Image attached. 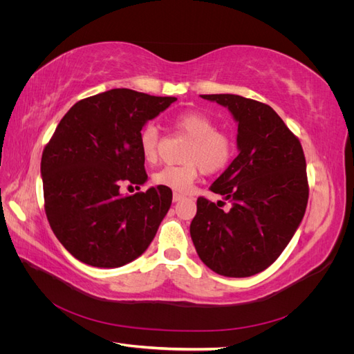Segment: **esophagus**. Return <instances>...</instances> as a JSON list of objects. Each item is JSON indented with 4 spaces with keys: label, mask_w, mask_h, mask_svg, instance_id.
<instances>
[{
    "label": "esophagus",
    "mask_w": 354,
    "mask_h": 354,
    "mask_svg": "<svg viewBox=\"0 0 354 354\" xmlns=\"http://www.w3.org/2000/svg\"><path fill=\"white\" fill-rule=\"evenodd\" d=\"M185 199V195H181V194H174L173 195V201L174 202H180V201H183Z\"/></svg>",
    "instance_id": "34e87169"
}]
</instances>
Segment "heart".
Wrapping results in <instances>:
<instances>
[{"instance_id": "b5f03b06", "label": "heart", "mask_w": 354, "mask_h": 354, "mask_svg": "<svg viewBox=\"0 0 354 354\" xmlns=\"http://www.w3.org/2000/svg\"><path fill=\"white\" fill-rule=\"evenodd\" d=\"M174 124L177 130L190 138L186 149L183 165H168L153 174V181L177 194L189 190L203 173L212 174L226 167L234 152L232 137L217 131V125L209 116L201 112L180 113ZM159 133L153 124H147L138 134V147L146 162L152 164L158 159Z\"/></svg>"}]
</instances>
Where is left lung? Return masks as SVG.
I'll return each instance as SVG.
<instances>
[{
  "label": "left lung",
  "instance_id": "1",
  "mask_svg": "<svg viewBox=\"0 0 354 354\" xmlns=\"http://www.w3.org/2000/svg\"><path fill=\"white\" fill-rule=\"evenodd\" d=\"M227 108L238 124L239 155L211 185L229 201L198 198L190 236L202 263L227 277L266 270L301 223L308 185L301 143L269 104L236 94H203Z\"/></svg>",
  "mask_w": 354,
  "mask_h": 354
}]
</instances>
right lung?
<instances>
[{"mask_svg":"<svg viewBox=\"0 0 354 354\" xmlns=\"http://www.w3.org/2000/svg\"><path fill=\"white\" fill-rule=\"evenodd\" d=\"M176 97L113 88L75 103L41 158L51 230L75 259L115 269L140 257L173 201L164 186L122 195L147 181L138 134Z\"/></svg>","mask_w":354,"mask_h":354,"instance_id":"right-lung-1","label":"right lung"}]
</instances>
